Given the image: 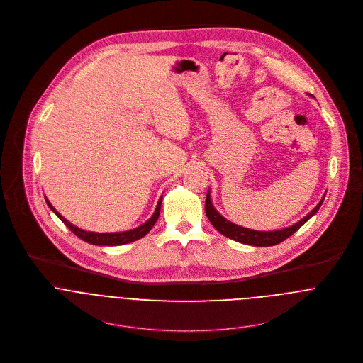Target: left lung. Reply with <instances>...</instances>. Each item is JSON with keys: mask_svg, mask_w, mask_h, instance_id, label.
Returning a JSON list of instances; mask_svg holds the SVG:
<instances>
[{"mask_svg": "<svg viewBox=\"0 0 363 363\" xmlns=\"http://www.w3.org/2000/svg\"><path fill=\"white\" fill-rule=\"evenodd\" d=\"M325 197V196H324ZM323 200L317 204V207L311 209V212L301 219L299 222H296L295 225L281 229V230H272V232H259V230H253V229H247V228H242L238 226L229 220H226L220 213H218V211L213 208L211 203V194L209 191L207 193V199H206V213H207L209 222L213 225V228L223 236L236 240L239 243H245V245H250V246H259V247H267V246H275L281 242H284L285 239H288L291 235H294L305 222H308L311 216L318 211V208L321 207Z\"/></svg>", "mask_w": 363, "mask_h": 363, "instance_id": "1", "label": "left lung"}]
</instances>
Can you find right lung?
Masks as SVG:
<instances>
[{
	"label": "right lung",
	"mask_w": 363,
	"mask_h": 363,
	"mask_svg": "<svg viewBox=\"0 0 363 363\" xmlns=\"http://www.w3.org/2000/svg\"><path fill=\"white\" fill-rule=\"evenodd\" d=\"M48 206L50 207L52 212L62 220V223L74 233L77 235L79 239H82L84 242L86 243H91V245H99V246H120V245H125V243H131V242H135L141 238H144L151 229L152 226L155 225L157 218H159V213H160V204H162V199L157 201V206H156L155 212L154 215L145 222L143 223L141 226L135 228V229H131V230H127V232H116V233H96V232H86V230H82L77 226H74L72 223H69L64 216H61L54 208L52 204L49 203V200H46Z\"/></svg>",
	"instance_id": "1"
}]
</instances>
